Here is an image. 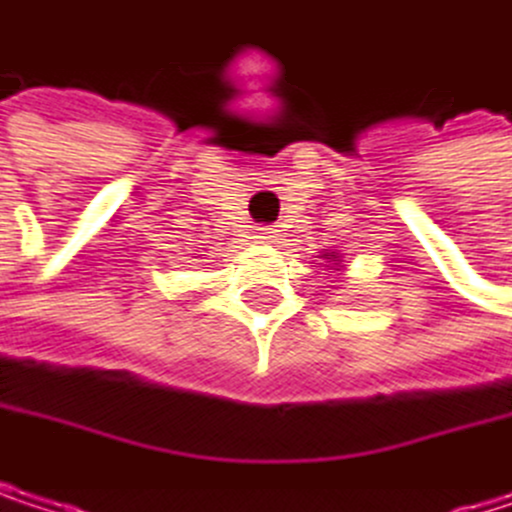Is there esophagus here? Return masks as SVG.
<instances>
[{
    "mask_svg": "<svg viewBox=\"0 0 512 512\" xmlns=\"http://www.w3.org/2000/svg\"><path fill=\"white\" fill-rule=\"evenodd\" d=\"M256 238H259V241H271L274 235H271L268 229H259V232H256Z\"/></svg>",
    "mask_w": 512,
    "mask_h": 512,
    "instance_id": "obj_1",
    "label": "esophagus"
}]
</instances>
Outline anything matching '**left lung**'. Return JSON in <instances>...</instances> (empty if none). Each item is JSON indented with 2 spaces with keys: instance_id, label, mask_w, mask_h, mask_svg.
Masks as SVG:
<instances>
[{
  "instance_id": "left-lung-1",
  "label": "left lung",
  "mask_w": 512,
  "mask_h": 512,
  "mask_svg": "<svg viewBox=\"0 0 512 512\" xmlns=\"http://www.w3.org/2000/svg\"><path fill=\"white\" fill-rule=\"evenodd\" d=\"M325 259H328V256H325ZM331 262H340V259H337V256H331Z\"/></svg>"
}]
</instances>
